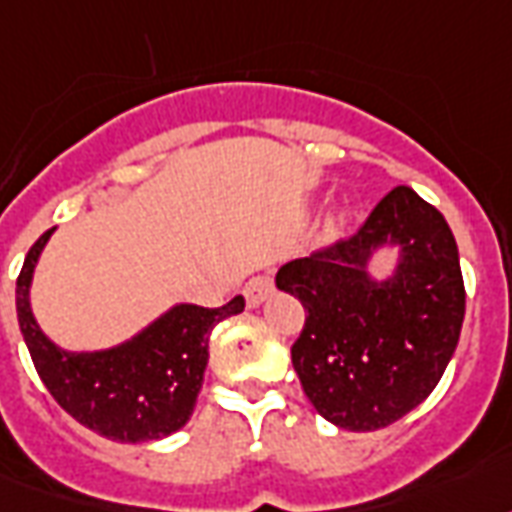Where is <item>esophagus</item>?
<instances>
[{"mask_svg":"<svg viewBox=\"0 0 512 512\" xmlns=\"http://www.w3.org/2000/svg\"><path fill=\"white\" fill-rule=\"evenodd\" d=\"M245 300H248V308H259L261 302L270 300L272 292H275V286H272V281L267 278V275H256V278H251V281L245 283Z\"/></svg>","mask_w":512,"mask_h":512,"instance_id":"34e87169","label":"esophagus"}]
</instances>
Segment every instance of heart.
<instances>
[{"mask_svg": "<svg viewBox=\"0 0 512 512\" xmlns=\"http://www.w3.org/2000/svg\"><path fill=\"white\" fill-rule=\"evenodd\" d=\"M346 223H349V212L343 210V207H335L330 215H327V223H324V231L335 237V234H341L346 229Z\"/></svg>", "mask_w": 512, "mask_h": 512, "instance_id": "heart-1", "label": "heart"}]
</instances>
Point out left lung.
Segmentation results:
<instances>
[{
	"instance_id": "obj_1",
	"label": "left lung",
	"mask_w": 512,
	"mask_h": 512,
	"mask_svg": "<svg viewBox=\"0 0 512 512\" xmlns=\"http://www.w3.org/2000/svg\"><path fill=\"white\" fill-rule=\"evenodd\" d=\"M396 251L394 270L370 267ZM278 289L305 308L292 365L313 409L346 431H376L431 395L464 324L458 245L442 212L390 190L352 240L283 264Z\"/></svg>"
}]
</instances>
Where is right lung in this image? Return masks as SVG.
Returning <instances> with one entry per match:
<instances>
[{
    "instance_id": "add662e5",
    "label": "right lung",
    "mask_w": 512,
    "mask_h": 512,
    "mask_svg": "<svg viewBox=\"0 0 512 512\" xmlns=\"http://www.w3.org/2000/svg\"><path fill=\"white\" fill-rule=\"evenodd\" d=\"M51 234L29 248L16 281L21 335L48 393L73 420L114 442L136 445L179 431L204 384L212 327L242 313V294L223 308L177 302L128 341L70 352L40 330L32 313V278Z\"/></svg>"
}]
</instances>
